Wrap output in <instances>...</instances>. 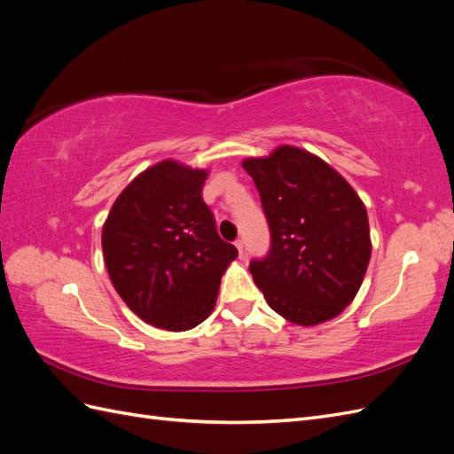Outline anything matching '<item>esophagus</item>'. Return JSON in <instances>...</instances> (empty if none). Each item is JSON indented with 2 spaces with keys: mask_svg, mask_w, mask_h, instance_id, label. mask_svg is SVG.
I'll return each mask as SVG.
<instances>
[{
  "mask_svg": "<svg viewBox=\"0 0 454 454\" xmlns=\"http://www.w3.org/2000/svg\"><path fill=\"white\" fill-rule=\"evenodd\" d=\"M235 246H237V250L242 254V250H244V242L239 239V240H235Z\"/></svg>",
  "mask_w": 454,
  "mask_h": 454,
  "instance_id": "34e87169",
  "label": "esophagus"
}]
</instances>
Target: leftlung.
Segmentation results:
<instances>
[{"label": "left lung", "instance_id": "obj_1", "mask_svg": "<svg viewBox=\"0 0 454 454\" xmlns=\"http://www.w3.org/2000/svg\"><path fill=\"white\" fill-rule=\"evenodd\" d=\"M270 229V248L250 261L269 307L316 325L352 303L371 257L365 206L337 170L305 149L282 145L246 159Z\"/></svg>", "mask_w": 454, "mask_h": 454}]
</instances>
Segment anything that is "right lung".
I'll list each match as a JSON object with an SVG mask.
<instances>
[{"label":"right lung","instance_id":"add662e5","mask_svg":"<svg viewBox=\"0 0 454 454\" xmlns=\"http://www.w3.org/2000/svg\"><path fill=\"white\" fill-rule=\"evenodd\" d=\"M206 176L170 159L157 162L125 187L104 223V261L117 294L167 332L208 318L223 272L239 255L219 239L202 200Z\"/></svg>","mask_w":454,"mask_h":454}]
</instances>
